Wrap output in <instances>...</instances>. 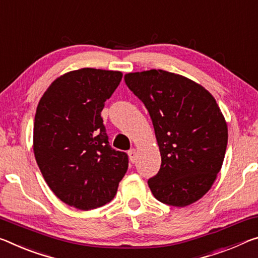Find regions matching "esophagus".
Here are the masks:
<instances>
[{
  "mask_svg": "<svg viewBox=\"0 0 258 258\" xmlns=\"http://www.w3.org/2000/svg\"><path fill=\"white\" fill-rule=\"evenodd\" d=\"M128 156H130V161L132 163H136L137 162V157H138V154H137V150L136 149H131L128 150Z\"/></svg>",
  "mask_w": 258,
  "mask_h": 258,
  "instance_id": "obj_1",
  "label": "esophagus"
}]
</instances>
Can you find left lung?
Returning a JSON list of instances; mask_svg holds the SVG:
<instances>
[{
	"label": "left lung",
	"mask_w": 258,
	"mask_h": 258,
	"mask_svg": "<svg viewBox=\"0 0 258 258\" xmlns=\"http://www.w3.org/2000/svg\"><path fill=\"white\" fill-rule=\"evenodd\" d=\"M148 110L162 164L148 185L159 202L186 207L208 193L222 169L227 124L215 97L195 81L163 70L127 73Z\"/></svg>",
	"instance_id": "left-lung-1"
}]
</instances>
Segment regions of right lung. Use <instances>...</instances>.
<instances>
[{
    "label": "right lung",
    "mask_w": 258,
    "mask_h": 258,
    "mask_svg": "<svg viewBox=\"0 0 258 258\" xmlns=\"http://www.w3.org/2000/svg\"><path fill=\"white\" fill-rule=\"evenodd\" d=\"M119 71L85 68L60 76L36 108L33 150L44 180L60 201L92 210L111 201L128 167L109 145L101 111L119 85Z\"/></svg>",
    "instance_id": "add662e5"
}]
</instances>
